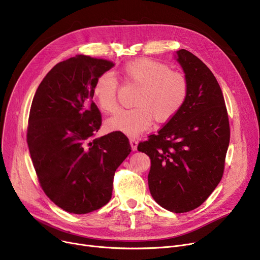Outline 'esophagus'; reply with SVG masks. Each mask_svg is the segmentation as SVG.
I'll return each mask as SVG.
<instances>
[{"label":"esophagus","instance_id":"esophagus-1","mask_svg":"<svg viewBox=\"0 0 260 260\" xmlns=\"http://www.w3.org/2000/svg\"><path fill=\"white\" fill-rule=\"evenodd\" d=\"M129 143H131V146H132V149L133 151H137V146H138V140H136L134 138H132L129 140Z\"/></svg>","mask_w":260,"mask_h":260}]
</instances>
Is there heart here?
Returning <instances> with one entry per match:
<instances>
[{"label":"heart","instance_id":"1","mask_svg":"<svg viewBox=\"0 0 260 260\" xmlns=\"http://www.w3.org/2000/svg\"><path fill=\"white\" fill-rule=\"evenodd\" d=\"M122 73L126 81L140 88L135 95V107L121 111L107 120L111 131L137 136L151 127L153 118L157 122H167L182 108L187 97V81L169 65L142 58L125 64ZM118 87V80L113 73L106 72L95 80L93 95L104 112H117Z\"/></svg>","mask_w":260,"mask_h":260}]
</instances>
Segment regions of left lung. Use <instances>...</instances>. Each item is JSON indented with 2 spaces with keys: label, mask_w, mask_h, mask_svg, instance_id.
I'll use <instances>...</instances> for the list:
<instances>
[{
  "label": "left lung",
  "mask_w": 260,
  "mask_h": 260,
  "mask_svg": "<svg viewBox=\"0 0 260 260\" xmlns=\"http://www.w3.org/2000/svg\"><path fill=\"white\" fill-rule=\"evenodd\" d=\"M187 81V97L157 135L138 145L151 159L148 187L155 201L174 213L189 212L220 182L230 143V124L218 82L195 54L176 51Z\"/></svg>",
  "instance_id": "1"
}]
</instances>
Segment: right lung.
Wrapping results in <instances>:
<instances>
[{"label": "right lung", "mask_w": 260, "mask_h": 260, "mask_svg": "<svg viewBox=\"0 0 260 260\" xmlns=\"http://www.w3.org/2000/svg\"><path fill=\"white\" fill-rule=\"evenodd\" d=\"M115 64L78 54L54 65L31 103L27 143L39 182L62 210L87 214L111 200L116 170L131 153L124 134L93 138L101 113L95 80Z\"/></svg>", "instance_id": "obj_1"}]
</instances>
